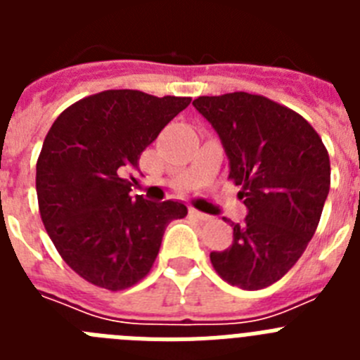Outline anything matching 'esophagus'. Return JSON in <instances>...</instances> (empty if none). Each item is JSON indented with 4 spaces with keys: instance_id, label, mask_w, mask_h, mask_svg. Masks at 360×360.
Segmentation results:
<instances>
[{
    "instance_id": "34e87169",
    "label": "esophagus",
    "mask_w": 360,
    "mask_h": 360,
    "mask_svg": "<svg viewBox=\"0 0 360 360\" xmlns=\"http://www.w3.org/2000/svg\"><path fill=\"white\" fill-rule=\"evenodd\" d=\"M189 214H191V216H195V218H196V219H200V221H209V219H211V216L205 214V212L196 211V209H191Z\"/></svg>"
}]
</instances>
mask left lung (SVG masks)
Returning <instances> with one entry per match:
<instances>
[{
  "instance_id": "left-lung-1",
  "label": "left lung",
  "mask_w": 360,
  "mask_h": 360,
  "mask_svg": "<svg viewBox=\"0 0 360 360\" xmlns=\"http://www.w3.org/2000/svg\"><path fill=\"white\" fill-rule=\"evenodd\" d=\"M193 104L218 131L229 180L249 209L232 224L231 247L211 252L212 266L232 287H270L303 256L319 225L330 191L328 151L307 119L263 95H202Z\"/></svg>"
}]
</instances>
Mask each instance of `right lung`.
<instances>
[{"instance_id": "right-lung-1", "label": "right lung", "mask_w": 360, "mask_h": 360, "mask_svg": "<svg viewBox=\"0 0 360 360\" xmlns=\"http://www.w3.org/2000/svg\"><path fill=\"white\" fill-rule=\"evenodd\" d=\"M189 104L191 97L98 91L66 108L44 139L36 164L41 219L66 265L95 287L117 292L144 279L165 227L187 216L184 203L131 198L126 174Z\"/></svg>"}]
</instances>
